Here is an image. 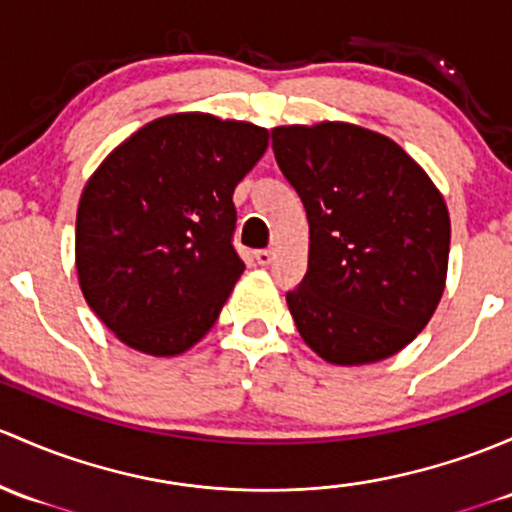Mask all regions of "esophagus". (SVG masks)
I'll list each match as a JSON object with an SVG mask.
<instances>
[{"instance_id": "1", "label": "esophagus", "mask_w": 512, "mask_h": 512, "mask_svg": "<svg viewBox=\"0 0 512 512\" xmlns=\"http://www.w3.org/2000/svg\"><path fill=\"white\" fill-rule=\"evenodd\" d=\"M255 260H257V265H262V267L272 265L274 252H272V250H257V252H255Z\"/></svg>"}]
</instances>
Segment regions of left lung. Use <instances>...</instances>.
I'll return each mask as SVG.
<instances>
[{"instance_id":"1","label":"left lung","mask_w":512,"mask_h":512,"mask_svg":"<svg viewBox=\"0 0 512 512\" xmlns=\"http://www.w3.org/2000/svg\"><path fill=\"white\" fill-rule=\"evenodd\" d=\"M272 149L309 218V270L287 292L306 346L378 363L414 341L444 294L451 223L422 166L346 122L274 127Z\"/></svg>"}]
</instances>
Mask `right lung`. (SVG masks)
<instances>
[{
    "instance_id": "add662e5",
    "label": "right lung",
    "mask_w": 512,
    "mask_h": 512,
    "mask_svg": "<svg viewBox=\"0 0 512 512\" xmlns=\"http://www.w3.org/2000/svg\"><path fill=\"white\" fill-rule=\"evenodd\" d=\"M270 132L203 112L159 117L125 139L83 188L75 267L98 319L149 355L201 341L245 270L233 191Z\"/></svg>"
}]
</instances>
